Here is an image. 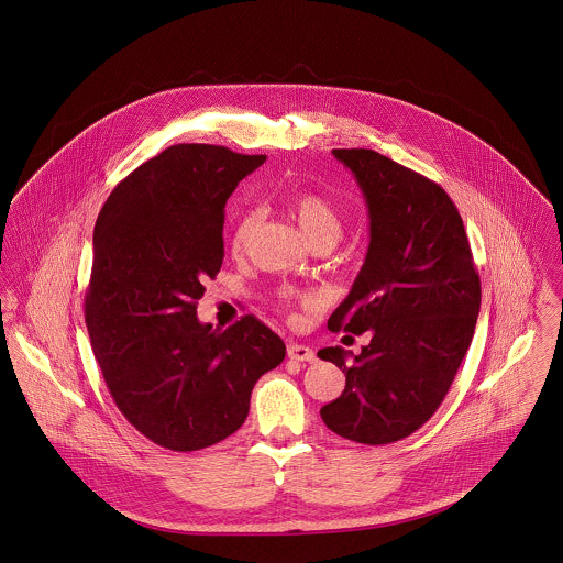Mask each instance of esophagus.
Returning <instances> with one entry per match:
<instances>
[{
  "mask_svg": "<svg viewBox=\"0 0 563 563\" xmlns=\"http://www.w3.org/2000/svg\"><path fill=\"white\" fill-rule=\"evenodd\" d=\"M287 354H289L291 361H301V363H314L317 361L314 350L301 346V344H289L287 346Z\"/></svg>",
  "mask_w": 563,
  "mask_h": 563,
  "instance_id": "34e87169",
  "label": "esophagus"
}]
</instances>
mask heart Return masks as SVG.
I'll return each instance as SVG.
<instances>
[{
    "label": "heart",
    "mask_w": 563,
    "mask_h": 563,
    "mask_svg": "<svg viewBox=\"0 0 563 563\" xmlns=\"http://www.w3.org/2000/svg\"><path fill=\"white\" fill-rule=\"evenodd\" d=\"M289 207L297 217L303 234L308 236V241L312 242L317 239L338 241L342 236V228H344L342 214L338 211V207L319 191H312V189L295 191L289 198ZM255 223H257V209L244 207L239 211L234 228H232V246L234 249L244 246Z\"/></svg>",
    "instance_id": "heart-1"
}]
</instances>
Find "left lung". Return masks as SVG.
<instances>
[{
	"label": "left lung",
	"instance_id": "1",
	"mask_svg": "<svg viewBox=\"0 0 563 563\" xmlns=\"http://www.w3.org/2000/svg\"><path fill=\"white\" fill-rule=\"evenodd\" d=\"M369 207L372 241L331 331L365 333L361 354L340 346L319 358L346 374V388L321 409L335 434L386 445L427 424L473 342L482 280L462 217L429 177L374 150H333ZM353 363H347V356Z\"/></svg>",
	"mask_w": 563,
	"mask_h": 563
}]
</instances>
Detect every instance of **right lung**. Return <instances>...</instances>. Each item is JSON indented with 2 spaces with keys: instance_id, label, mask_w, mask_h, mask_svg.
<instances>
[{
  "instance_id": "1",
  "label": "right lung",
  "mask_w": 563,
  "mask_h": 563,
  "mask_svg": "<svg viewBox=\"0 0 563 563\" xmlns=\"http://www.w3.org/2000/svg\"><path fill=\"white\" fill-rule=\"evenodd\" d=\"M266 156L179 143L136 166L95 225L84 317L109 395L143 437L196 452L241 429L255 382L285 342L253 314L196 319L223 262L225 202Z\"/></svg>"
}]
</instances>
